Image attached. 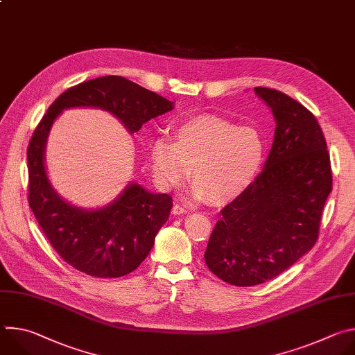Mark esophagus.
<instances>
[{
  "label": "esophagus",
  "instance_id": "obj_1",
  "mask_svg": "<svg viewBox=\"0 0 355 355\" xmlns=\"http://www.w3.org/2000/svg\"><path fill=\"white\" fill-rule=\"evenodd\" d=\"M173 214L174 215H182V214H187V208L181 204H174L173 207Z\"/></svg>",
  "mask_w": 355,
  "mask_h": 355
}]
</instances>
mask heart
Instances as JSON below:
<instances>
[{
  "mask_svg": "<svg viewBox=\"0 0 355 355\" xmlns=\"http://www.w3.org/2000/svg\"><path fill=\"white\" fill-rule=\"evenodd\" d=\"M173 141L157 139L150 163L159 185L170 189L195 180V199L226 204L254 181L263 162V140L251 128L214 115H199L173 129Z\"/></svg>",
  "mask_w": 355,
  "mask_h": 355,
  "instance_id": "b5f03b06",
  "label": "heart"
}]
</instances>
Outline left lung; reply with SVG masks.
Instances as JSON below:
<instances>
[{
	"label": "left lung",
	"instance_id": "left-lung-1",
	"mask_svg": "<svg viewBox=\"0 0 355 355\" xmlns=\"http://www.w3.org/2000/svg\"><path fill=\"white\" fill-rule=\"evenodd\" d=\"M254 91L277 122L272 147L263 171L220 211L205 251L208 268L236 286L272 279L313 247L333 184L316 116L278 89Z\"/></svg>",
	"mask_w": 355,
	"mask_h": 355
}]
</instances>
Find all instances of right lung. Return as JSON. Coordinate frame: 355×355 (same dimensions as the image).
Segmentation results:
<instances>
[{
	"instance_id": "add662e5",
	"label": "right lung",
	"mask_w": 355,
	"mask_h": 355,
	"mask_svg": "<svg viewBox=\"0 0 355 355\" xmlns=\"http://www.w3.org/2000/svg\"><path fill=\"white\" fill-rule=\"evenodd\" d=\"M73 107L110 111L135 133L151 118L171 111L173 103L121 76L88 80L56 98L28 144V200L50 244L67 264L84 274L123 277L147 257L168 219L173 198L130 184L114 204L98 211L78 209L63 200L47 180L43 151L53 121L64 108Z\"/></svg>"
}]
</instances>
